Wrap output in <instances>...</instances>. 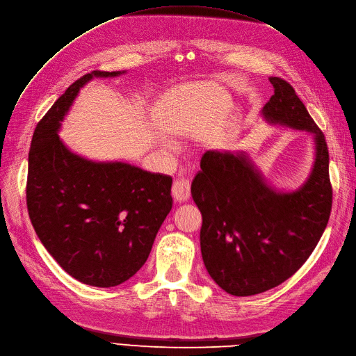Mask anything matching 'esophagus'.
I'll use <instances>...</instances> for the list:
<instances>
[{"label":"esophagus","instance_id":"obj_1","mask_svg":"<svg viewBox=\"0 0 356 356\" xmlns=\"http://www.w3.org/2000/svg\"><path fill=\"white\" fill-rule=\"evenodd\" d=\"M172 195L175 197V200L177 202H184L191 197V183L186 179H177L173 183V189H172Z\"/></svg>","mask_w":356,"mask_h":356}]
</instances>
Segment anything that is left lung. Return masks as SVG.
<instances>
[{"label": "left lung", "instance_id": "obj_1", "mask_svg": "<svg viewBox=\"0 0 356 356\" xmlns=\"http://www.w3.org/2000/svg\"><path fill=\"white\" fill-rule=\"evenodd\" d=\"M273 96L261 115L275 125L313 134L316 161L293 192L265 183L245 152L207 151L192 181L202 213L200 252L208 273L225 292L249 297L285 282L310 257L332 211L329 149L293 87L270 76Z\"/></svg>", "mask_w": 356, "mask_h": 356}]
</instances>
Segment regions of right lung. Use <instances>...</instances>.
I'll list each match as a JSON object with an SVG mask.
<instances>
[{
	"instance_id": "1",
	"label": "right lung",
	"mask_w": 356,
	"mask_h": 356,
	"mask_svg": "<svg viewBox=\"0 0 356 356\" xmlns=\"http://www.w3.org/2000/svg\"><path fill=\"white\" fill-rule=\"evenodd\" d=\"M92 71L72 83L33 132L26 202L44 249L68 275L91 286L128 281L147 261L172 211V177L127 163L79 157L59 140L60 122Z\"/></svg>"
}]
</instances>
